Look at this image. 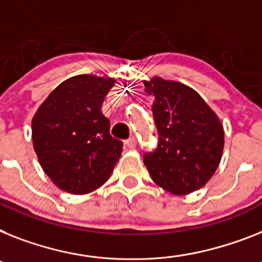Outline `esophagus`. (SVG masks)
Segmentation results:
<instances>
[{
  "label": "esophagus",
  "instance_id": "esophagus-1",
  "mask_svg": "<svg viewBox=\"0 0 262 262\" xmlns=\"http://www.w3.org/2000/svg\"><path fill=\"white\" fill-rule=\"evenodd\" d=\"M124 146H126L127 148H134V147L136 146V139L135 138H128L127 140H124Z\"/></svg>",
  "mask_w": 262,
  "mask_h": 262
}]
</instances>
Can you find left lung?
Here are the masks:
<instances>
[{"label":"left lung","instance_id":"left-lung-1","mask_svg":"<svg viewBox=\"0 0 262 262\" xmlns=\"http://www.w3.org/2000/svg\"><path fill=\"white\" fill-rule=\"evenodd\" d=\"M152 104L158 146L144 154L151 178L175 195L201 189L213 177L224 151V127L193 88L155 76L144 81Z\"/></svg>","mask_w":262,"mask_h":262}]
</instances>
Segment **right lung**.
Returning <instances> with one entry per match:
<instances>
[{
    "instance_id": "obj_1",
    "label": "right lung",
    "mask_w": 262,
    "mask_h": 262,
    "mask_svg": "<svg viewBox=\"0 0 262 262\" xmlns=\"http://www.w3.org/2000/svg\"><path fill=\"white\" fill-rule=\"evenodd\" d=\"M111 77L79 75L52 91L32 119V139L41 167L58 189L88 194L111 177L123 150L101 114Z\"/></svg>"
}]
</instances>
